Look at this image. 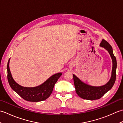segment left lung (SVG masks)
Segmentation results:
<instances>
[{
    "label": "left lung",
    "instance_id": "left-lung-1",
    "mask_svg": "<svg viewBox=\"0 0 123 123\" xmlns=\"http://www.w3.org/2000/svg\"><path fill=\"white\" fill-rule=\"evenodd\" d=\"M100 46L104 48L108 52L111 58L113 67H112L111 77L105 85L101 86H92L82 82L76 75L73 74L75 91L80 97L84 99L93 100L100 99L107 91L111 89L115 82L117 61L116 57L113 54L112 47L105 40H102L100 44Z\"/></svg>",
    "mask_w": 123,
    "mask_h": 123
}]
</instances>
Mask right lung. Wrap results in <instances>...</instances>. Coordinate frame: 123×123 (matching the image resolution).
Returning a JSON list of instances; mask_svg holds the SVG:
<instances>
[{
	"instance_id": "obj_1",
	"label": "right lung",
	"mask_w": 123,
	"mask_h": 123,
	"mask_svg": "<svg viewBox=\"0 0 123 123\" xmlns=\"http://www.w3.org/2000/svg\"><path fill=\"white\" fill-rule=\"evenodd\" d=\"M9 61L7 63V78L9 84L12 89L18 93L25 100L38 102L48 98L53 91L54 86L62 73L59 72L52 75L42 84L34 87H25L19 85L13 79L9 69Z\"/></svg>"
}]
</instances>
